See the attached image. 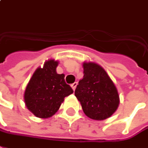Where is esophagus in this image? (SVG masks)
I'll return each instance as SVG.
<instances>
[{"instance_id":"34e87169","label":"esophagus","mask_w":148,"mask_h":148,"mask_svg":"<svg viewBox=\"0 0 148 148\" xmlns=\"http://www.w3.org/2000/svg\"><path fill=\"white\" fill-rule=\"evenodd\" d=\"M76 86H77V82L73 83V84H71V87H72V88L73 89V91H75V89H76Z\"/></svg>"}]
</instances>
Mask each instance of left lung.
<instances>
[{
	"label": "left lung",
	"instance_id": "left-lung-1",
	"mask_svg": "<svg viewBox=\"0 0 148 148\" xmlns=\"http://www.w3.org/2000/svg\"><path fill=\"white\" fill-rule=\"evenodd\" d=\"M84 77L79 81L75 96L86 116L103 120L115 113L119 104L117 88L101 66L92 61L83 64Z\"/></svg>",
	"mask_w": 148,
	"mask_h": 148
}]
</instances>
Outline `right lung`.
<instances>
[{
	"label": "right lung",
	"instance_id": "add662e5",
	"mask_svg": "<svg viewBox=\"0 0 148 148\" xmlns=\"http://www.w3.org/2000/svg\"><path fill=\"white\" fill-rule=\"evenodd\" d=\"M58 60L49 59L32 74L26 86L24 100L27 108L36 117L47 119L58 110L66 96L73 93L64 80V74H58Z\"/></svg>",
	"mask_w": 148,
	"mask_h": 148
}]
</instances>
